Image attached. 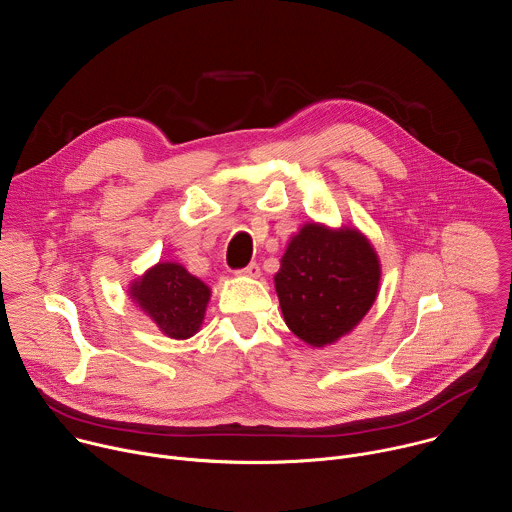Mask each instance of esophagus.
<instances>
[{
    "label": "esophagus",
    "mask_w": 512,
    "mask_h": 512,
    "mask_svg": "<svg viewBox=\"0 0 512 512\" xmlns=\"http://www.w3.org/2000/svg\"><path fill=\"white\" fill-rule=\"evenodd\" d=\"M239 275H243V277H251V279H257V277L261 275V269H259V265H257V263H251V265H247L245 269H241V271H239Z\"/></svg>",
    "instance_id": "34e87169"
}]
</instances>
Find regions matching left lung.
I'll return each instance as SVG.
<instances>
[{"label":"left lung","instance_id":"8db88e82","mask_svg":"<svg viewBox=\"0 0 512 512\" xmlns=\"http://www.w3.org/2000/svg\"><path fill=\"white\" fill-rule=\"evenodd\" d=\"M381 273L373 243L356 227L302 225L273 277L287 328L314 348L338 342L373 308Z\"/></svg>","mask_w":512,"mask_h":512}]
</instances>
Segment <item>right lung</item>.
I'll list each match as a JSON object with an SVG mask.
<instances>
[{
	"instance_id": "right-lung-1",
	"label": "right lung",
	"mask_w": 512,
	"mask_h": 512,
	"mask_svg": "<svg viewBox=\"0 0 512 512\" xmlns=\"http://www.w3.org/2000/svg\"><path fill=\"white\" fill-rule=\"evenodd\" d=\"M127 294L164 336L186 340L200 330L212 291L184 265L158 261L129 283Z\"/></svg>"
}]
</instances>
